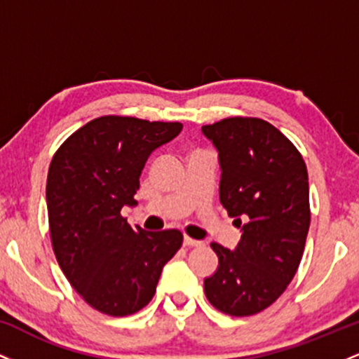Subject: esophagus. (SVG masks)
I'll return each instance as SVG.
<instances>
[{
	"mask_svg": "<svg viewBox=\"0 0 359 359\" xmlns=\"http://www.w3.org/2000/svg\"><path fill=\"white\" fill-rule=\"evenodd\" d=\"M184 245L185 246H203V241H197V240H192V238H189V236H185L184 238Z\"/></svg>",
	"mask_w": 359,
	"mask_h": 359,
	"instance_id": "34e87169",
	"label": "esophagus"
}]
</instances>
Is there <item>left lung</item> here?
Here are the masks:
<instances>
[{
  "label": "left lung",
  "instance_id": "8db88e82",
  "mask_svg": "<svg viewBox=\"0 0 359 359\" xmlns=\"http://www.w3.org/2000/svg\"><path fill=\"white\" fill-rule=\"evenodd\" d=\"M203 133L217 150L221 204L243 231L234 250L211 243L219 266L204 280L205 297L224 314H258L283 294L302 259L311 224L306 162L265 119L226 118Z\"/></svg>",
  "mask_w": 359,
  "mask_h": 359
}]
</instances>
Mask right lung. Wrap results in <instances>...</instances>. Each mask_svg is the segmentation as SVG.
Returning <instances> with one entry per match:
<instances>
[{"label": "right lung", "mask_w": 359, "mask_h": 359, "mask_svg": "<svg viewBox=\"0 0 359 359\" xmlns=\"http://www.w3.org/2000/svg\"><path fill=\"white\" fill-rule=\"evenodd\" d=\"M180 123L101 116L62 143L47 177L53 253L90 307L123 317L154 299L163 265L182 246L177 229H133L123 205H137L151 151L174 140Z\"/></svg>", "instance_id": "add662e5"}]
</instances>
